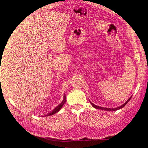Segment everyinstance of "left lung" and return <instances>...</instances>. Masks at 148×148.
Masks as SVG:
<instances>
[{
    "label": "left lung",
    "mask_w": 148,
    "mask_h": 148,
    "mask_svg": "<svg viewBox=\"0 0 148 148\" xmlns=\"http://www.w3.org/2000/svg\"><path fill=\"white\" fill-rule=\"evenodd\" d=\"M131 97H132V96L126 101V102L125 103H124L122 105H121V107H117V108H112V109H111V108H103V107H99V106H97V105H94V103H92V102H91V105H92V107H94L95 108H97V109H99V110H105V111H116V110H119V109H121V108H123L125 105H126V104L129 101H130V100L131 99Z\"/></svg>",
    "instance_id": "1"
}]
</instances>
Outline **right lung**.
I'll return each instance as SVG.
<instances>
[{
  "label": "right lung",
  "mask_w": 148,
  "mask_h": 148,
  "mask_svg": "<svg viewBox=\"0 0 148 148\" xmlns=\"http://www.w3.org/2000/svg\"><path fill=\"white\" fill-rule=\"evenodd\" d=\"M66 96L64 95V99H63L62 102L58 105V106H57V107H56V108H54V110H53L52 112H51L50 114H49L47 115H53V114L57 113V112H58V111L60 110V109L62 108V107L63 106V105L64 104V103L66 102ZM47 115H46V116H47Z\"/></svg>",
  "instance_id": "add662e5"
}]
</instances>
